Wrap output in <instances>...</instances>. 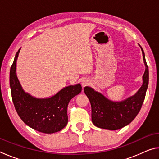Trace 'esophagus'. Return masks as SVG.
I'll return each mask as SVG.
<instances>
[{
  "instance_id": "obj_1",
  "label": "esophagus",
  "mask_w": 159,
  "mask_h": 159,
  "mask_svg": "<svg viewBox=\"0 0 159 159\" xmlns=\"http://www.w3.org/2000/svg\"><path fill=\"white\" fill-rule=\"evenodd\" d=\"M81 85L83 86V87H85V86H86L87 85L89 84V80H87V79H83L81 80Z\"/></svg>"
}]
</instances>
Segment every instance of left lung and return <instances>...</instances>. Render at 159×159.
I'll return each mask as SVG.
<instances>
[{
    "instance_id": "obj_1",
    "label": "left lung",
    "mask_w": 159,
    "mask_h": 159,
    "mask_svg": "<svg viewBox=\"0 0 159 159\" xmlns=\"http://www.w3.org/2000/svg\"><path fill=\"white\" fill-rule=\"evenodd\" d=\"M141 50L145 64L143 83L135 95L121 102H113L90 87L84 88L92 109V122L95 126L110 130H118L130 123L140 111L149 84V69L144 52Z\"/></svg>"
}]
</instances>
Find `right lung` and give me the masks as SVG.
<instances>
[{"label": "right lung", "mask_w": 159, "mask_h": 159, "mask_svg": "<svg viewBox=\"0 0 159 159\" xmlns=\"http://www.w3.org/2000/svg\"><path fill=\"white\" fill-rule=\"evenodd\" d=\"M16 53L10 71V85L12 102L19 116L34 130L50 134L60 131L68 123L67 107L70 100L82 90L80 83L64 88L51 98L39 99L25 93L16 74L20 53Z\"/></svg>", "instance_id": "right-lung-1"}]
</instances>
